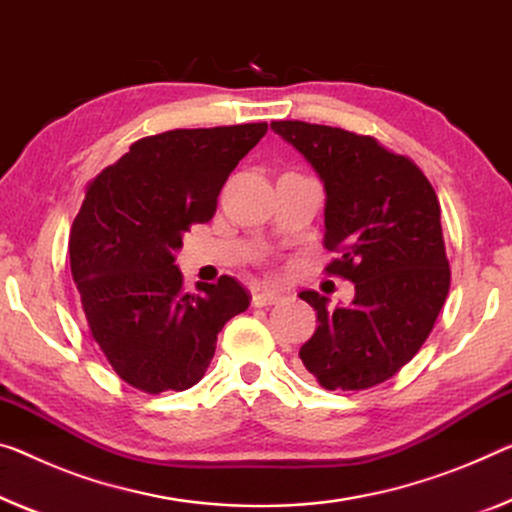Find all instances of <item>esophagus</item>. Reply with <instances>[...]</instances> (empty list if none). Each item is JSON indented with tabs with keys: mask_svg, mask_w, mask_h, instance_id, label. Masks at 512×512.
<instances>
[{
	"mask_svg": "<svg viewBox=\"0 0 512 512\" xmlns=\"http://www.w3.org/2000/svg\"><path fill=\"white\" fill-rule=\"evenodd\" d=\"M281 300V295L272 293V290H258V293H254V297H251V304L254 306H272L277 304Z\"/></svg>",
	"mask_w": 512,
	"mask_h": 512,
	"instance_id": "obj_1",
	"label": "esophagus"
}]
</instances>
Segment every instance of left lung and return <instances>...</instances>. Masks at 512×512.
<instances>
[{
	"label": "left lung",
	"mask_w": 512,
	"mask_h": 512,
	"mask_svg": "<svg viewBox=\"0 0 512 512\" xmlns=\"http://www.w3.org/2000/svg\"><path fill=\"white\" fill-rule=\"evenodd\" d=\"M325 183V270L355 283L350 306L304 290L318 329L300 359L329 391L371 389L396 375L430 336L451 286L437 194L423 171L368 135L274 121Z\"/></svg>",
	"instance_id": "8db88e82"
}]
</instances>
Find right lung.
<instances>
[{"mask_svg": "<svg viewBox=\"0 0 512 512\" xmlns=\"http://www.w3.org/2000/svg\"><path fill=\"white\" fill-rule=\"evenodd\" d=\"M267 123L144 137L91 180L68 254L89 334L130 387L185 391L201 380L217 334L249 306L233 277L187 293L174 251L206 224L238 162Z\"/></svg>", "mask_w": 512, "mask_h": 512, "instance_id": "right-lung-1", "label": "right lung"}]
</instances>
